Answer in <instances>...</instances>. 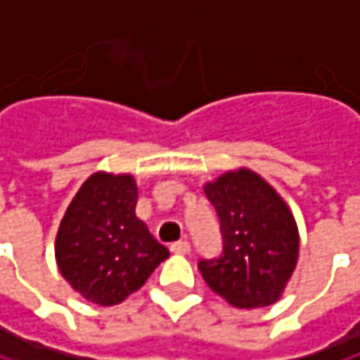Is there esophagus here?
<instances>
[{"mask_svg": "<svg viewBox=\"0 0 360 360\" xmlns=\"http://www.w3.org/2000/svg\"><path fill=\"white\" fill-rule=\"evenodd\" d=\"M171 252H173V254H189V252H191V246H189L187 240H181V242L171 244Z\"/></svg>", "mask_w": 360, "mask_h": 360, "instance_id": "esophagus-1", "label": "esophagus"}]
</instances>
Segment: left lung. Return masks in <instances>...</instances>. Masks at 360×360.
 I'll use <instances>...</instances> for the list:
<instances>
[{"label":"left lung","mask_w":360,"mask_h":360,"mask_svg":"<svg viewBox=\"0 0 360 360\" xmlns=\"http://www.w3.org/2000/svg\"><path fill=\"white\" fill-rule=\"evenodd\" d=\"M204 193L223 233V254L198 264L204 281L238 309L277 302L300 250L298 227L283 198L250 169L208 181Z\"/></svg>","instance_id":"left-lung-1"}]
</instances>
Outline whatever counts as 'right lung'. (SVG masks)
<instances>
[{
    "instance_id": "add662e5",
    "label": "right lung",
    "mask_w": 360,
    "mask_h": 360,
    "mask_svg": "<svg viewBox=\"0 0 360 360\" xmlns=\"http://www.w3.org/2000/svg\"><path fill=\"white\" fill-rule=\"evenodd\" d=\"M135 206L133 175L94 173L64 212L56 262L70 288L94 304H120L169 258L137 219Z\"/></svg>"
}]
</instances>
